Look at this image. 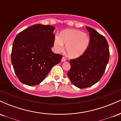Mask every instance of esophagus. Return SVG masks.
Listing matches in <instances>:
<instances>
[{
    "instance_id": "obj_1",
    "label": "esophagus",
    "mask_w": 121,
    "mask_h": 121,
    "mask_svg": "<svg viewBox=\"0 0 121 121\" xmlns=\"http://www.w3.org/2000/svg\"><path fill=\"white\" fill-rule=\"evenodd\" d=\"M66 59H65V57H62V59H61V61L62 62H65V61H66Z\"/></svg>"
}]
</instances>
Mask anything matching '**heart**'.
Returning <instances> with one entry per match:
<instances>
[{"instance_id":"obj_1","label":"heart","mask_w":121,"mask_h":121,"mask_svg":"<svg viewBox=\"0 0 121 121\" xmlns=\"http://www.w3.org/2000/svg\"><path fill=\"white\" fill-rule=\"evenodd\" d=\"M90 37L87 34L76 30H65L56 37L54 47L58 51L64 49V44L68 56L72 59L80 57L86 52L90 44Z\"/></svg>"}]
</instances>
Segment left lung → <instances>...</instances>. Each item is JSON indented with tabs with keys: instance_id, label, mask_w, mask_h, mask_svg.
<instances>
[{
	"instance_id": "obj_1",
	"label": "left lung",
	"mask_w": 121,
	"mask_h": 121,
	"mask_svg": "<svg viewBox=\"0 0 121 121\" xmlns=\"http://www.w3.org/2000/svg\"><path fill=\"white\" fill-rule=\"evenodd\" d=\"M86 28L90 35L89 45L82 56L70 60V69L68 72L71 82L80 89L91 86L99 81L110 56L109 45L105 37L92 28Z\"/></svg>"
}]
</instances>
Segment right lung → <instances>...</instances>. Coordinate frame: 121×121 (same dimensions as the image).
<instances>
[{"instance_id":"add662e5","label":"right lung","mask_w":121,"mask_h":121,"mask_svg":"<svg viewBox=\"0 0 121 121\" xmlns=\"http://www.w3.org/2000/svg\"><path fill=\"white\" fill-rule=\"evenodd\" d=\"M53 26L35 24L17 35L13 41L11 62L21 82L28 86L39 84L53 66L62 59L53 53Z\"/></svg>"}]
</instances>
